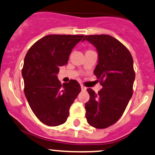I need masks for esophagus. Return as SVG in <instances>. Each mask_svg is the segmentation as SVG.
I'll return each mask as SVG.
<instances>
[{
    "instance_id": "obj_1",
    "label": "esophagus",
    "mask_w": 155,
    "mask_h": 155,
    "mask_svg": "<svg viewBox=\"0 0 155 155\" xmlns=\"http://www.w3.org/2000/svg\"><path fill=\"white\" fill-rule=\"evenodd\" d=\"M81 89H82V91H86V88L84 86H81Z\"/></svg>"
}]
</instances>
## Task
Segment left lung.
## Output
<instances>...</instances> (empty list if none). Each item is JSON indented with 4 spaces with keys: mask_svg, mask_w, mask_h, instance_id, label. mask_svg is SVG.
I'll return each mask as SVG.
<instances>
[{
    "mask_svg": "<svg viewBox=\"0 0 155 155\" xmlns=\"http://www.w3.org/2000/svg\"><path fill=\"white\" fill-rule=\"evenodd\" d=\"M85 40L98 51L94 74L103 86L97 93L87 89L90 98L85 104L86 117L90 126L105 129L120 118L132 96L135 78L133 58L129 49L110 35H91L85 36Z\"/></svg>",
    "mask_w": 155,
    "mask_h": 155,
    "instance_id": "1",
    "label": "left lung"
}]
</instances>
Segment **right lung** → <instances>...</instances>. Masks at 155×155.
<instances>
[{
	"label": "right lung",
	"instance_id": "1",
	"mask_svg": "<svg viewBox=\"0 0 155 155\" xmlns=\"http://www.w3.org/2000/svg\"><path fill=\"white\" fill-rule=\"evenodd\" d=\"M84 35H49L31 46L24 58V94L33 113L43 124H64L81 89L75 80L61 84L60 66L67 64L73 48Z\"/></svg>",
	"mask_w": 155,
	"mask_h": 155
}]
</instances>
